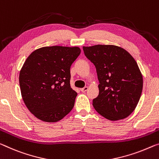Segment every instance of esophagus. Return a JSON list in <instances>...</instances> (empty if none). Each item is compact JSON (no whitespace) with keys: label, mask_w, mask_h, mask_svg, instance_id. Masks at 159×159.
I'll return each mask as SVG.
<instances>
[{"label":"esophagus","mask_w":159,"mask_h":159,"mask_svg":"<svg viewBox=\"0 0 159 159\" xmlns=\"http://www.w3.org/2000/svg\"><path fill=\"white\" fill-rule=\"evenodd\" d=\"M88 89H89V87L85 86L84 88H83V89H80V91H82V92H85V91H87Z\"/></svg>","instance_id":"1"}]
</instances>
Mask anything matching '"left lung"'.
I'll return each mask as SVG.
<instances>
[{
  "mask_svg": "<svg viewBox=\"0 0 159 159\" xmlns=\"http://www.w3.org/2000/svg\"><path fill=\"white\" fill-rule=\"evenodd\" d=\"M95 65L99 94L93 100L95 110L111 121L125 119L135 110L143 89L137 63L123 48L110 44L83 47Z\"/></svg>",
  "mask_w": 159,
  "mask_h": 159,
  "instance_id": "8db88e82",
  "label": "left lung"
}]
</instances>
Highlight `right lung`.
I'll return each instance as SVG.
<instances>
[{
    "mask_svg": "<svg viewBox=\"0 0 159 159\" xmlns=\"http://www.w3.org/2000/svg\"><path fill=\"white\" fill-rule=\"evenodd\" d=\"M80 52L79 47H44L25 60L19 75L21 95L37 119L57 122L71 111L77 93L70 88V68Z\"/></svg>",
    "mask_w": 159,
    "mask_h": 159,
    "instance_id": "add662e5",
    "label": "right lung"
}]
</instances>
